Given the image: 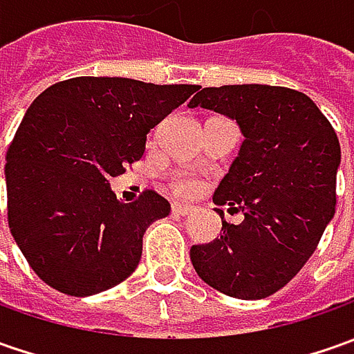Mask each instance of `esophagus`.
<instances>
[{
    "label": "esophagus",
    "instance_id": "obj_1",
    "mask_svg": "<svg viewBox=\"0 0 354 354\" xmlns=\"http://www.w3.org/2000/svg\"><path fill=\"white\" fill-rule=\"evenodd\" d=\"M171 211L175 212V214H181V216H185V214H191V212H193V207H187V205H173V207H171Z\"/></svg>",
    "mask_w": 354,
    "mask_h": 354
}]
</instances>
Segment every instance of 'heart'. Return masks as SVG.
I'll use <instances>...</instances> for the list:
<instances>
[{
	"label": "heart",
	"instance_id": "heart-1",
	"mask_svg": "<svg viewBox=\"0 0 354 354\" xmlns=\"http://www.w3.org/2000/svg\"><path fill=\"white\" fill-rule=\"evenodd\" d=\"M198 183L195 179H191V177H177L175 181H173V191L177 193V195H181V197H189V195H193V193H197Z\"/></svg>",
	"mask_w": 354,
	"mask_h": 354
}]
</instances>
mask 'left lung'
Listing matches in <instances>:
<instances>
[{
  "mask_svg": "<svg viewBox=\"0 0 354 354\" xmlns=\"http://www.w3.org/2000/svg\"><path fill=\"white\" fill-rule=\"evenodd\" d=\"M234 120L244 136L212 203L221 238L191 248L198 278L225 295L262 299L281 290L315 252L335 214L341 145L315 102L283 86L203 88L187 104Z\"/></svg>",
  "mask_w": 354,
  "mask_h": 354,
  "instance_id": "left-lung-1",
  "label": "left lung"
}]
</instances>
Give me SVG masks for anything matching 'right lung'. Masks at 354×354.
I'll return each mask as SVG.
<instances>
[{
  "instance_id": "1",
  "label": "right lung",
  "mask_w": 354,
  "mask_h": 354,
  "mask_svg": "<svg viewBox=\"0 0 354 354\" xmlns=\"http://www.w3.org/2000/svg\"><path fill=\"white\" fill-rule=\"evenodd\" d=\"M197 88L78 76L35 98L7 149V216L47 286L86 297L133 274L145 228L171 207L153 191L122 203L110 179L143 156L149 129Z\"/></svg>"
}]
</instances>
